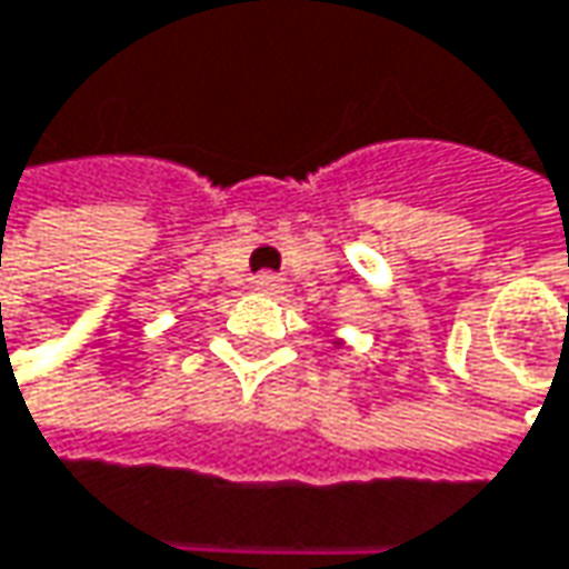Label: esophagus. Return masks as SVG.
Returning a JSON list of instances; mask_svg holds the SVG:
<instances>
[{
  "mask_svg": "<svg viewBox=\"0 0 569 569\" xmlns=\"http://www.w3.org/2000/svg\"><path fill=\"white\" fill-rule=\"evenodd\" d=\"M253 289H257V292H267V296H273V292H280V280H277L273 273H260V277L253 280Z\"/></svg>",
  "mask_w": 569,
  "mask_h": 569,
  "instance_id": "1",
  "label": "esophagus"
}]
</instances>
